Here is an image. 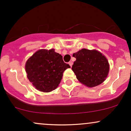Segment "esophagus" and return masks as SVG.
I'll return each mask as SVG.
<instances>
[{
	"label": "esophagus",
	"mask_w": 131,
	"mask_h": 131,
	"mask_svg": "<svg viewBox=\"0 0 131 131\" xmlns=\"http://www.w3.org/2000/svg\"><path fill=\"white\" fill-rule=\"evenodd\" d=\"M73 63L72 62V61H70V62H69V64H70V66L71 67H72V65H73Z\"/></svg>",
	"instance_id": "1"
}]
</instances>
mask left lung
Listing matches in <instances>:
<instances>
[{"instance_id":"8db88e82","label":"left lung","mask_w":131,"mask_h":131,"mask_svg":"<svg viewBox=\"0 0 131 131\" xmlns=\"http://www.w3.org/2000/svg\"><path fill=\"white\" fill-rule=\"evenodd\" d=\"M73 56L76 60L72 66V70L82 84L89 88L100 85L108 74L110 65L104 55L95 50L82 49Z\"/></svg>"}]
</instances>
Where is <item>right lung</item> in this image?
Returning <instances> with one entry per match:
<instances>
[{
	"label": "right lung",
	"mask_w": 131,
	"mask_h": 131,
	"mask_svg": "<svg viewBox=\"0 0 131 131\" xmlns=\"http://www.w3.org/2000/svg\"><path fill=\"white\" fill-rule=\"evenodd\" d=\"M70 66L54 49H41L35 52L25 64L27 77L38 91L49 92L58 86L63 73Z\"/></svg>",
	"instance_id": "add662e5"
}]
</instances>
